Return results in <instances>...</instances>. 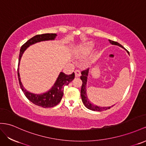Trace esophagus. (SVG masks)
<instances>
[{
  "label": "esophagus",
  "instance_id": "1",
  "mask_svg": "<svg viewBox=\"0 0 146 146\" xmlns=\"http://www.w3.org/2000/svg\"><path fill=\"white\" fill-rule=\"evenodd\" d=\"M74 73H75V76L76 77H79V76H81V72H80V70H76L75 72H74Z\"/></svg>",
  "mask_w": 146,
  "mask_h": 146
}]
</instances>
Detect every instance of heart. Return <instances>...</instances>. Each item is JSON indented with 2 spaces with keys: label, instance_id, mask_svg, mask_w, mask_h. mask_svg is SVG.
<instances>
[{
  "label": "heart",
  "instance_id": "1",
  "mask_svg": "<svg viewBox=\"0 0 146 146\" xmlns=\"http://www.w3.org/2000/svg\"><path fill=\"white\" fill-rule=\"evenodd\" d=\"M94 45L92 42H88L84 45L83 46L80 47L76 51V54H87L90 52L92 49Z\"/></svg>",
  "mask_w": 146,
  "mask_h": 146
}]
</instances>
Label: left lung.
<instances>
[{
  "instance_id": "obj_1",
  "label": "left lung",
  "mask_w": 146,
  "mask_h": 146,
  "mask_svg": "<svg viewBox=\"0 0 146 146\" xmlns=\"http://www.w3.org/2000/svg\"><path fill=\"white\" fill-rule=\"evenodd\" d=\"M110 44L112 45H116V46H118L119 47H121L123 48H125L123 47L120 44H119L117 42H115V41H113L111 40H109ZM128 52V51H127ZM128 53L129 54V52H128ZM88 73H89V68L87 70H85L83 72H81V74L80 78L82 80V82H83V84H82L81 86V99L82 101H83L84 105L85 107L88 108V109L91 110L93 111H102L104 110H107L108 109H110L111 107H113V106H112L111 107H99L97 106L94 104H92L89 100L88 99V97H87V94H86V83H87V80H88Z\"/></svg>"
}]
</instances>
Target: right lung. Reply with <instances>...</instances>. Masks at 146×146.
Instances as JSON below:
<instances>
[{"label":"right lung","mask_w":146,"mask_h":146,"mask_svg":"<svg viewBox=\"0 0 146 146\" xmlns=\"http://www.w3.org/2000/svg\"><path fill=\"white\" fill-rule=\"evenodd\" d=\"M57 35L55 33H46V34L36 35L29 39L21 46L20 51L19 60H18V67H19L20 60L25 50L31 45L41 41L54 40ZM18 78L21 90L23 91L27 99L36 106L43 108L53 107L60 102L63 96V89L65 86L68 85L74 78V72L68 75L64 73L60 72L52 88L47 92L40 94H36L29 92L26 89L22 84L19 73V68H18Z\"/></svg>","instance_id":"right-lung-1"}]
</instances>
